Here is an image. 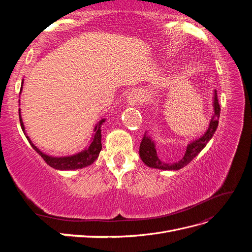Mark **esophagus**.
<instances>
[{
  "label": "esophagus",
  "mask_w": 252,
  "mask_h": 252,
  "mask_svg": "<svg viewBox=\"0 0 252 252\" xmlns=\"http://www.w3.org/2000/svg\"><path fill=\"white\" fill-rule=\"evenodd\" d=\"M144 101V94L140 90H133L127 95V105L128 106H136Z\"/></svg>",
  "instance_id": "1"
}]
</instances>
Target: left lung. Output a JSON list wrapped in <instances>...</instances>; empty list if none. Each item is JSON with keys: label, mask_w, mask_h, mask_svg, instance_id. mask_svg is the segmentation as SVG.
I'll list each match as a JSON object with an SVG mask.
<instances>
[{"label": "left lung", "mask_w": 252, "mask_h": 252, "mask_svg": "<svg viewBox=\"0 0 252 252\" xmlns=\"http://www.w3.org/2000/svg\"><path fill=\"white\" fill-rule=\"evenodd\" d=\"M220 112V108L218 101V94L217 90H215L213 91V116L211 117L208 129L199 139L190 141L186 147L185 155L183 156L180 161L174 163L163 162L162 159L158 158L157 154L156 142L152 140L151 136L146 131L140 145V157L143 163L146 164L150 168H157L161 170H179L183 168V167H185L200 154V152L205 148L206 145H207V143L211 140L213 134H215L219 125Z\"/></svg>", "instance_id": "obj_1"}]
</instances>
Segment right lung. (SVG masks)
<instances>
[{
    "label": "right lung",
    "mask_w": 252,
    "mask_h": 252,
    "mask_svg": "<svg viewBox=\"0 0 252 252\" xmlns=\"http://www.w3.org/2000/svg\"><path fill=\"white\" fill-rule=\"evenodd\" d=\"M22 86H23V82H22ZM22 91V87H21ZM19 117H20V123L22 130L24 132L26 139L28 142L32 145V147L39 154L45 162L47 163L52 168H55L57 170H75V169H82L84 167H87L89 165L93 164L95 159L97 158L98 155H100V151L102 150V124L105 122V119H102L101 121L97 122V124H95L94 129V134L93 138L90 140V144L88 146L78 152V154L72 155V156H66V157H52L49 155L44 154L43 151H41L39 148H37L35 145L32 142L29 136L27 135L25 131V126L24 123H23V120L21 117V109H19Z\"/></svg>",
    "instance_id": "obj_1"
}]
</instances>
